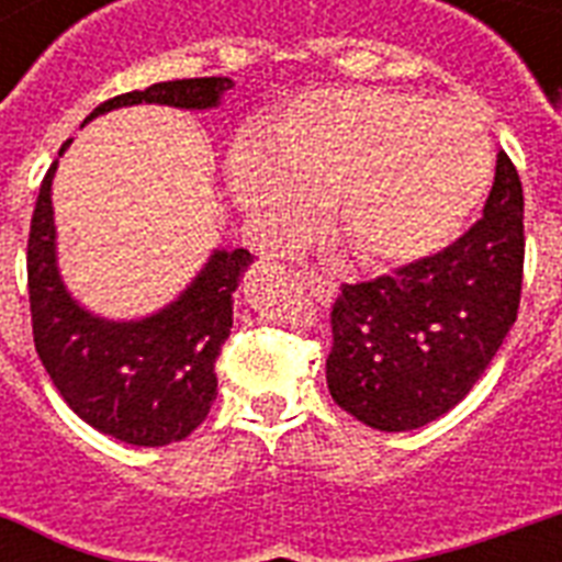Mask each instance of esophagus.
<instances>
[{
  "label": "esophagus",
  "instance_id": "esophagus-1",
  "mask_svg": "<svg viewBox=\"0 0 562 562\" xmlns=\"http://www.w3.org/2000/svg\"><path fill=\"white\" fill-rule=\"evenodd\" d=\"M297 280L312 291V297H317L321 303H333L338 297V289H335V282L324 280V277H317L315 271H297Z\"/></svg>",
  "mask_w": 562,
  "mask_h": 562
}]
</instances>
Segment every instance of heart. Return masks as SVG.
Masks as SVG:
<instances>
[{
	"label": "heart",
	"mask_w": 562,
	"mask_h": 562,
	"mask_svg": "<svg viewBox=\"0 0 562 562\" xmlns=\"http://www.w3.org/2000/svg\"><path fill=\"white\" fill-rule=\"evenodd\" d=\"M227 183L268 241L289 245L326 206L359 262L408 265L452 241L490 183L487 131L470 110L387 90L294 101L265 148L238 143Z\"/></svg>",
	"instance_id": "1"
}]
</instances>
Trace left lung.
Segmentation results:
<instances>
[{"label": "left lung", "mask_w": 562, "mask_h": 562, "mask_svg": "<svg viewBox=\"0 0 562 562\" xmlns=\"http://www.w3.org/2000/svg\"><path fill=\"white\" fill-rule=\"evenodd\" d=\"M522 183L507 154L484 215L440 254L344 285L333 306L326 384L379 431L443 417L472 391L516 324L522 291Z\"/></svg>", "instance_id": "left-lung-1"}]
</instances>
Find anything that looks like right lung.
<instances>
[{"mask_svg":"<svg viewBox=\"0 0 562 562\" xmlns=\"http://www.w3.org/2000/svg\"><path fill=\"white\" fill-rule=\"evenodd\" d=\"M233 78L154 83L104 101L83 119L134 104L218 110ZM72 139L60 145L64 157ZM43 178L29 233V300L34 347L69 408L95 431L131 446L178 443L201 426L218 393L215 359L233 326V291L254 265L245 247L212 250L178 297L145 317L95 315L66 289L57 265L52 180Z\"/></svg>","mask_w":562,"mask_h":562,"instance_id":"obj_1","label":"right lung"}]
</instances>
